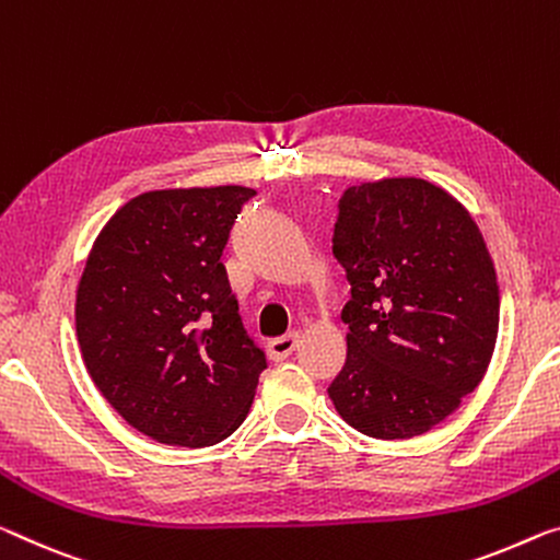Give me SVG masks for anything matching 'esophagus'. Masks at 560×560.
<instances>
[{"label": "esophagus", "mask_w": 560, "mask_h": 560, "mask_svg": "<svg viewBox=\"0 0 560 560\" xmlns=\"http://www.w3.org/2000/svg\"><path fill=\"white\" fill-rule=\"evenodd\" d=\"M298 346V332H288L282 338H272L268 342V352L272 360H285L292 350Z\"/></svg>", "instance_id": "34e87169"}]
</instances>
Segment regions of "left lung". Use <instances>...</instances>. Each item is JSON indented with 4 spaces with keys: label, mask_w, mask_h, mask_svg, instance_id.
<instances>
[{
    "label": "left lung",
    "mask_w": 560,
    "mask_h": 560,
    "mask_svg": "<svg viewBox=\"0 0 560 560\" xmlns=\"http://www.w3.org/2000/svg\"><path fill=\"white\" fill-rule=\"evenodd\" d=\"M338 208L348 358L328 395L363 435H423L493 358L501 292L486 240L451 192L420 177L352 185Z\"/></svg>",
    "instance_id": "1"
}]
</instances>
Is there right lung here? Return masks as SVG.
Listing matches in <instances>:
<instances>
[{
    "label": "right lung",
    "instance_id": "right-lung-1",
    "mask_svg": "<svg viewBox=\"0 0 560 560\" xmlns=\"http://www.w3.org/2000/svg\"><path fill=\"white\" fill-rule=\"evenodd\" d=\"M253 195L240 185L137 195L84 265L74 303L84 365L109 406L158 443L214 445L253 406L265 352L220 262Z\"/></svg>",
    "mask_w": 560,
    "mask_h": 560
}]
</instances>
